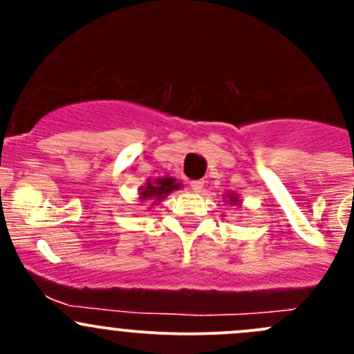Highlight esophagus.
<instances>
[{
	"mask_svg": "<svg viewBox=\"0 0 354 354\" xmlns=\"http://www.w3.org/2000/svg\"><path fill=\"white\" fill-rule=\"evenodd\" d=\"M203 185H205V181H203V180H194V181H190L192 190L197 192V194H200V192L203 190Z\"/></svg>",
	"mask_w": 354,
	"mask_h": 354,
	"instance_id": "34e87169",
	"label": "esophagus"
}]
</instances>
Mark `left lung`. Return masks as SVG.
Listing matches in <instances>:
<instances>
[{
	"label": "left lung",
	"instance_id": "obj_1",
	"mask_svg": "<svg viewBox=\"0 0 354 354\" xmlns=\"http://www.w3.org/2000/svg\"><path fill=\"white\" fill-rule=\"evenodd\" d=\"M224 202H230V203H233V205H240L241 200L236 194H233V192H227V194H224Z\"/></svg>",
	"mask_w": 354,
	"mask_h": 354
}]
</instances>
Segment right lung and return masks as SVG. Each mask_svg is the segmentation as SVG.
<instances>
[{
  "instance_id": "right-lung-1",
  "label": "right lung",
  "mask_w": 354,
  "mask_h": 354,
  "mask_svg": "<svg viewBox=\"0 0 354 354\" xmlns=\"http://www.w3.org/2000/svg\"><path fill=\"white\" fill-rule=\"evenodd\" d=\"M181 188L180 183H176V180L171 176H162L156 178V180H147V183L142 185L138 188V198L140 202H151V207L156 203L162 202L171 192Z\"/></svg>"
}]
</instances>
